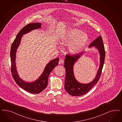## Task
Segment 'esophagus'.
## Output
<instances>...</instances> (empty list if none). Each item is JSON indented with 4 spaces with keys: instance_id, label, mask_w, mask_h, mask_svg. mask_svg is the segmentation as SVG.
<instances>
[{
    "instance_id": "34e87169",
    "label": "esophagus",
    "mask_w": 122,
    "mask_h": 122,
    "mask_svg": "<svg viewBox=\"0 0 122 122\" xmlns=\"http://www.w3.org/2000/svg\"><path fill=\"white\" fill-rule=\"evenodd\" d=\"M59 64H63L64 63V59L62 58H60L59 60Z\"/></svg>"
}]
</instances>
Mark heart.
<instances>
[{
    "mask_svg": "<svg viewBox=\"0 0 122 122\" xmlns=\"http://www.w3.org/2000/svg\"><path fill=\"white\" fill-rule=\"evenodd\" d=\"M88 41L87 35L76 29L69 30L60 39L62 45H69L68 50L72 54H76L81 51Z\"/></svg>",
    "mask_w": 122,
    "mask_h": 122,
    "instance_id": "b5f03b06",
    "label": "heart"
}]
</instances>
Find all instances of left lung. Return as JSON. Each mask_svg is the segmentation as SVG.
<instances>
[{
    "label": "left lung",
    "instance_id": "obj_1",
    "mask_svg": "<svg viewBox=\"0 0 122 122\" xmlns=\"http://www.w3.org/2000/svg\"><path fill=\"white\" fill-rule=\"evenodd\" d=\"M95 46L99 51L100 55V65L95 79L91 82L82 84L76 80L73 73V66L76 60L85 53L81 52L75 55H67L64 61V67L66 70L64 89L69 95L72 96H81L86 94L97 84L101 77L102 70L104 64L105 52L101 36H100L90 45L89 47Z\"/></svg>",
    "mask_w": 122,
    "mask_h": 122
}]
</instances>
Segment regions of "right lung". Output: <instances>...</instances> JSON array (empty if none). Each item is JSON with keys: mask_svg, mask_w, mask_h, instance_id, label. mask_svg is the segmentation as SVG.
<instances>
[{"mask_svg": "<svg viewBox=\"0 0 122 122\" xmlns=\"http://www.w3.org/2000/svg\"><path fill=\"white\" fill-rule=\"evenodd\" d=\"M41 23H29L23 27L17 34L16 38L13 42L11 47L10 58L11 62V72L13 78L20 87L25 91L32 94H38L45 89L48 85V77L54 68L58 65L59 58L51 61L46 65L42 74L37 80L32 82H27L22 80L17 74L16 67V54L17 49L20 45L23 35L29 32L32 30L40 28Z\"/></svg>", "mask_w": 122, "mask_h": 122, "instance_id": "add662e5", "label": "right lung"}]
</instances>
